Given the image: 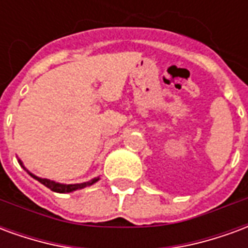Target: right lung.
Listing matches in <instances>:
<instances>
[{
    "mask_svg": "<svg viewBox=\"0 0 248 248\" xmlns=\"http://www.w3.org/2000/svg\"><path fill=\"white\" fill-rule=\"evenodd\" d=\"M30 174V172H29ZM31 177L37 179L38 182H41L44 186H46L47 188H50L51 191H56V192H71V191H76V190H79V188H83V187L90 186L93 183H95L99 179V178H94L92 181H89V182L85 183H77V185H61V183H56L53 182V181H49V179H42V178H38L33 175V174H30Z\"/></svg>",
    "mask_w": 248,
    "mask_h": 248,
    "instance_id": "right-lung-1",
    "label": "right lung"
}]
</instances>
